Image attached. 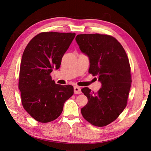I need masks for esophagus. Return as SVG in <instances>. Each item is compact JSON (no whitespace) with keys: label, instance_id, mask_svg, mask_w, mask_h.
Here are the masks:
<instances>
[{"label":"esophagus","instance_id":"34e87169","mask_svg":"<svg viewBox=\"0 0 151 151\" xmlns=\"http://www.w3.org/2000/svg\"><path fill=\"white\" fill-rule=\"evenodd\" d=\"M74 93L75 94H81V89L78 86H74Z\"/></svg>","mask_w":151,"mask_h":151}]
</instances>
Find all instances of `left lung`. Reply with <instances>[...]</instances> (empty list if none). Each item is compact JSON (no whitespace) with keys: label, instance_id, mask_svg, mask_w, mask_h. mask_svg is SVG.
Instances as JSON below:
<instances>
[{"label":"left lung","instance_id":"obj_1","mask_svg":"<svg viewBox=\"0 0 151 151\" xmlns=\"http://www.w3.org/2000/svg\"><path fill=\"white\" fill-rule=\"evenodd\" d=\"M81 51L89 57V74L101 83L98 93L88 88L82 92L88 103L82 115L91 124L104 127L115 121L127 106L132 83L129 60L124 48L109 35L82 34L76 38Z\"/></svg>","mask_w":151,"mask_h":151}]
</instances>
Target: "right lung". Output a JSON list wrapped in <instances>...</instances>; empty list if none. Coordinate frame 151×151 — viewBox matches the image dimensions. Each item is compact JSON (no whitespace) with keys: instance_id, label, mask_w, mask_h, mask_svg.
<instances>
[{"instance_id":"obj_1","label":"right lung","mask_w":151,"mask_h":151,"mask_svg":"<svg viewBox=\"0 0 151 151\" xmlns=\"http://www.w3.org/2000/svg\"><path fill=\"white\" fill-rule=\"evenodd\" d=\"M76 33L44 32L32 39L22 54L19 89L25 110L36 121L52 122L74 94L70 85L57 84L50 73L60 68L62 58Z\"/></svg>"}]
</instances>
